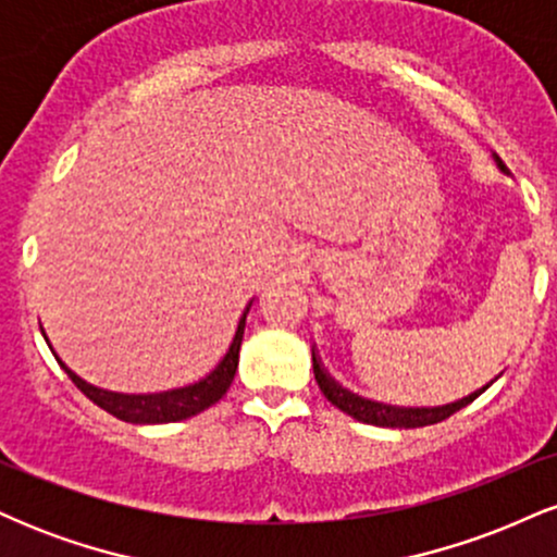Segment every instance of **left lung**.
<instances>
[{"label":"left lung","instance_id":"obj_1","mask_svg":"<svg viewBox=\"0 0 557 557\" xmlns=\"http://www.w3.org/2000/svg\"><path fill=\"white\" fill-rule=\"evenodd\" d=\"M492 157H495L497 170L505 172V164L500 162V157L497 154H492ZM311 361H314L317 385L324 393V398L332 403V406L341 408L343 413H348V417H354L356 421H363V424L393 426V430H417V426L437 424V421L453 417V413L461 411V408L469 406V403H474L479 395H482L484 389L492 385V382L500 380V374H497L495 380L474 389V393L463 395V398H458L453 403H443V406H389V403L363 398V395L350 393L348 387H343L341 382H337L335 376L324 369V363L317 354V345H311Z\"/></svg>","mask_w":557,"mask_h":557}]
</instances>
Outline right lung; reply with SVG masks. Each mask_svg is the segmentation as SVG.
I'll list each match as a JSON object with an SVG mask.
<instances>
[{
	"mask_svg": "<svg viewBox=\"0 0 557 557\" xmlns=\"http://www.w3.org/2000/svg\"><path fill=\"white\" fill-rule=\"evenodd\" d=\"M251 306L253 298L248 300L246 309H243L233 341H230L225 356L216 361L212 372L203 374L201 380L188 382V385L183 387L162 389V393H114V389L96 387L91 382H86L83 376L75 374L73 369L57 356V350L52 348V343H49V337L44 335V330L41 335L49 348H52L57 363H60L70 380L75 382V387H78L88 400L96 403V406L104 408L107 413H112V417H117L120 421H127V424H170V421H183L207 411V408L214 406V403L227 393L230 385H233L235 369H238L243 330H246V317L248 311H251Z\"/></svg>",
	"mask_w": 557,
	"mask_h": 557,
	"instance_id": "add662e5",
	"label": "right lung"
}]
</instances>
